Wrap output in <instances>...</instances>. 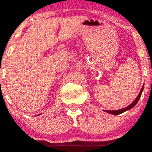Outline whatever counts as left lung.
I'll list each match as a JSON object with an SVG mask.
<instances>
[{
  "instance_id": "1",
  "label": "left lung",
  "mask_w": 152,
  "mask_h": 152,
  "mask_svg": "<svg viewBox=\"0 0 152 152\" xmlns=\"http://www.w3.org/2000/svg\"><path fill=\"white\" fill-rule=\"evenodd\" d=\"M144 85H143L142 89H141L140 92H139V95L137 96V98H136L135 100H134V102L130 104V105H129L128 106H126V108H124V109H119V110H114V111H109V110H105V111H105V112L109 113V114H113V115H118V114H122V113L125 112V111H129V110H130L131 109H132V108H133L134 106L137 104L138 101L139 100V99L141 98V96H142L143 89H144Z\"/></svg>"
}]
</instances>
